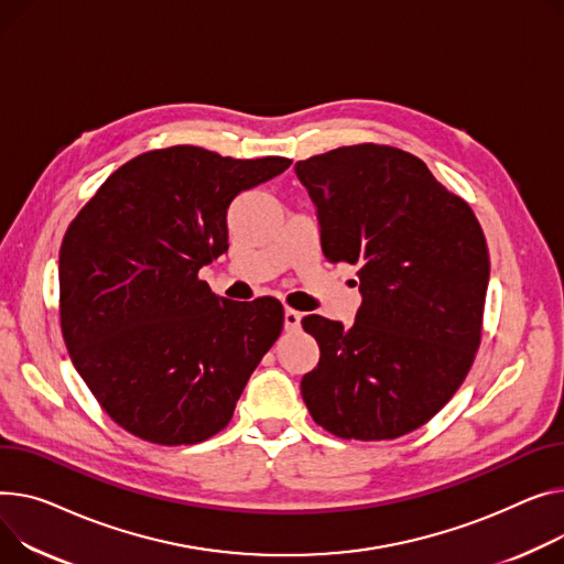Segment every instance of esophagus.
Wrapping results in <instances>:
<instances>
[{
  "label": "esophagus",
  "mask_w": 564,
  "mask_h": 564,
  "mask_svg": "<svg viewBox=\"0 0 564 564\" xmlns=\"http://www.w3.org/2000/svg\"><path fill=\"white\" fill-rule=\"evenodd\" d=\"M302 313L299 311H292V308H285L283 311V326H285V330L288 333H292V330H299L302 328Z\"/></svg>",
  "instance_id": "obj_1"
}]
</instances>
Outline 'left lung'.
Returning a JSON list of instances; mask_svg holds the SVG:
<instances>
[{
	"mask_svg": "<svg viewBox=\"0 0 564 564\" xmlns=\"http://www.w3.org/2000/svg\"><path fill=\"white\" fill-rule=\"evenodd\" d=\"M324 256L360 265L351 326L304 328L319 362L302 379L313 420L345 440L426 424L465 381L480 343L490 256L471 208L408 152L354 144L299 161Z\"/></svg>",
	"mask_w": 564,
	"mask_h": 564,
	"instance_id": "1",
	"label": "left lung"
}]
</instances>
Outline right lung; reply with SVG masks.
<instances>
[{"instance_id":"1","label":"right lung","mask_w":564,"mask_h":564,"mask_svg":"<svg viewBox=\"0 0 564 564\" xmlns=\"http://www.w3.org/2000/svg\"><path fill=\"white\" fill-rule=\"evenodd\" d=\"M191 144L135 156L69 224L58 256L61 328L99 405L154 444L219 433L283 328L276 299L229 302L199 270L229 249L231 202L290 167Z\"/></svg>"}]
</instances>
